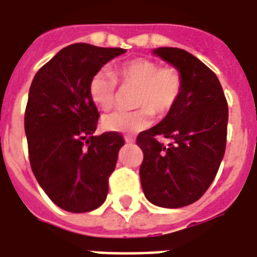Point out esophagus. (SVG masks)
<instances>
[{
	"instance_id": "esophagus-1",
	"label": "esophagus",
	"mask_w": 257,
	"mask_h": 257,
	"mask_svg": "<svg viewBox=\"0 0 257 257\" xmlns=\"http://www.w3.org/2000/svg\"><path fill=\"white\" fill-rule=\"evenodd\" d=\"M125 142H126L128 145H132V143L135 142V139L132 138V136H125Z\"/></svg>"
}]
</instances>
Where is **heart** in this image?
I'll list each match as a JSON object with an SVG mask.
<instances>
[{"instance_id": "obj_1", "label": "heart", "mask_w": 257, "mask_h": 257, "mask_svg": "<svg viewBox=\"0 0 257 257\" xmlns=\"http://www.w3.org/2000/svg\"><path fill=\"white\" fill-rule=\"evenodd\" d=\"M118 85L121 89H134V104L138 110L114 111L105 114L101 125L105 131L132 134L147 128L153 115L170 114L184 91V78L177 66H161L150 58H134L114 68L112 73L100 71L89 83V96L103 110L115 107Z\"/></svg>"}]
</instances>
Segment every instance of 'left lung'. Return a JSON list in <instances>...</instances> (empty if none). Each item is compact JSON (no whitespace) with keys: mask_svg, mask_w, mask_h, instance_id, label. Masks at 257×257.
Returning <instances> with one entry per match:
<instances>
[{"mask_svg":"<svg viewBox=\"0 0 257 257\" xmlns=\"http://www.w3.org/2000/svg\"><path fill=\"white\" fill-rule=\"evenodd\" d=\"M154 54L181 71L184 91L161 122L136 138L143 152L141 182L149 202L177 209L199 200L216 178L227 145L228 104L216 73L195 55L172 47ZM159 136L173 142L164 147Z\"/></svg>","mask_w":257,"mask_h":257,"instance_id":"1","label":"left lung"}]
</instances>
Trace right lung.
<instances>
[{"label":"right lung","instance_id":"obj_1","mask_svg":"<svg viewBox=\"0 0 257 257\" xmlns=\"http://www.w3.org/2000/svg\"><path fill=\"white\" fill-rule=\"evenodd\" d=\"M126 51L76 43L62 48L36 73L25 111L30 167L61 209L86 213L101 206L118 152V132L94 136L100 112L89 96L90 79Z\"/></svg>","mask_w":257,"mask_h":257}]
</instances>
